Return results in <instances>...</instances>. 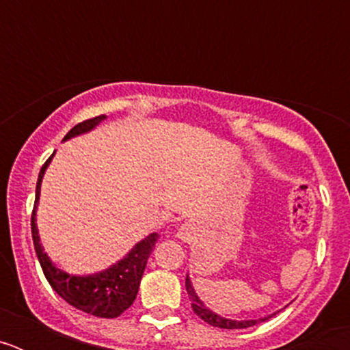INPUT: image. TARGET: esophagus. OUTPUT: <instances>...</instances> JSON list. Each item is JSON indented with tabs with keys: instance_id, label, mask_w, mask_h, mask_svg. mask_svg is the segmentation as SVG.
Listing matches in <instances>:
<instances>
[{
	"instance_id": "1",
	"label": "esophagus",
	"mask_w": 350,
	"mask_h": 350,
	"mask_svg": "<svg viewBox=\"0 0 350 350\" xmlns=\"http://www.w3.org/2000/svg\"><path fill=\"white\" fill-rule=\"evenodd\" d=\"M194 231H196V228H194L193 224H191V222H185V224H182L180 228H178V233H177V237L180 238V240H189L191 237H193L194 234Z\"/></svg>"
}]
</instances>
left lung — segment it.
Returning <instances> with one entry per match:
<instances>
[{
    "label": "left lung",
    "mask_w": 350,
    "mask_h": 350,
    "mask_svg": "<svg viewBox=\"0 0 350 350\" xmlns=\"http://www.w3.org/2000/svg\"><path fill=\"white\" fill-rule=\"evenodd\" d=\"M185 291H187V295H189L191 307H193L194 314H196L198 317H202V319L205 321V323H208L210 326L224 327V329H242V327H250V326H254V324H258V321H231V319H224V317H221V315H217V314H213L212 310H208V308L203 305L202 299L198 298V295L194 293L193 286H191L189 277L185 279ZM267 319L268 317H265V319H259V323H261V321H267Z\"/></svg>",
    "instance_id": "obj_1"
}]
</instances>
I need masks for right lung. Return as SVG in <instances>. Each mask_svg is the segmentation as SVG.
<instances>
[{"label":"right lung","instance_id":"1","mask_svg":"<svg viewBox=\"0 0 350 350\" xmlns=\"http://www.w3.org/2000/svg\"><path fill=\"white\" fill-rule=\"evenodd\" d=\"M103 119L105 116H98L83 120V122H79L75 128H71L68 131L64 140L77 137L80 133L89 131L96 124H100ZM52 156L45 161V165L40 170L38 182H36L35 208H33V213H31V234H33V243H35L36 256H38L43 273H45V279L49 280L52 289L64 301L70 303L71 307L79 308V310L85 312V314L96 315V317H107V319L119 317L122 312L131 307L135 298H137L145 265H147L148 256H150L157 242V233H150L147 238H144L142 242H138L137 245L133 247L131 252L124 259H120L117 265L101 271V273L89 275V277H73V275H68L61 271L59 268H55L51 262V259L47 258V254L43 252L42 245H40L38 228H36L35 219L36 205H38L40 198V185H42L43 173L47 170Z\"/></svg>","mask_w":350,"mask_h":350}]
</instances>
